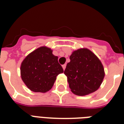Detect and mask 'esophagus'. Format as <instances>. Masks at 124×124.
I'll list each match as a JSON object with an SVG mask.
<instances>
[{
    "label": "esophagus",
    "instance_id": "1",
    "mask_svg": "<svg viewBox=\"0 0 124 124\" xmlns=\"http://www.w3.org/2000/svg\"><path fill=\"white\" fill-rule=\"evenodd\" d=\"M66 64H64L62 65V68H63V70H64L66 69Z\"/></svg>",
    "mask_w": 124,
    "mask_h": 124
}]
</instances>
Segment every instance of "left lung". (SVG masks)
<instances>
[{
    "instance_id": "left-lung-1",
    "label": "left lung",
    "mask_w": 124,
    "mask_h": 124,
    "mask_svg": "<svg viewBox=\"0 0 124 124\" xmlns=\"http://www.w3.org/2000/svg\"><path fill=\"white\" fill-rule=\"evenodd\" d=\"M64 70L71 91L77 96H86L100 88L105 72L103 65L88 48L72 52Z\"/></svg>"
}]
</instances>
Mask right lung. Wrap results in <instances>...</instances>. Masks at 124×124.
<instances>
[{"mask_svg": "<svg viewBox=\"0 0 124 124\" xmlns=\"http://www.w3.org/2000/svg\"><path fill=\"white\" fill-rule=\"evenodd\" d=\"M58 58L51 48L41 46L23 60L20 75L28 88L34 92L45 93L52 88L57 76L64 72Z\"/></svg>", "mask_w": 124, "mask_h": 124, "instance_id": "1", "label": "right lung"}]
</instances>
